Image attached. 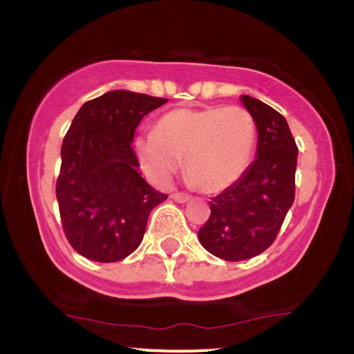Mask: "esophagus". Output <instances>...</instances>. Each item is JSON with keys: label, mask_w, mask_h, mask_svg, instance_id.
Listing matches in <instances>:
<instances>
[{"label": "esophagus", "mask_w": 354, "mask_h": 354, "mask_svg": "<svg viewBox=\"0 0 354 354\" xmlns=\"http://www.w3.org/2000/svg\"><path fill=\"white\" fill-rule=\"evenodd\" d=\"M171 200L176 201V203H188L189 196H188V194H183V193H173Z\"/></svg>", "instance_id": "esophagus-1"}]
</instances>
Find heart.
I'll list each match as a JSON object with an SVG mask.
<instances>
[{
  "instance_id": "obj_1",
  "label": "heart",
  "mask_w": 354,
  "mask_h": 354,
  "mask_svg": "<svg viewBox=\"0 0 354 354\" xmlns=\"http://www.w3.org/2000/svg\"><path fill=\"white\" fill-rule=\"evenodd\" d=\"M256 124L239 106L178 108L158 120L153 135L136 138L141 168L158 185H168L185 161L191 186L221 193L243 178L253 160Z\"/></svg>"
}]
</instances>
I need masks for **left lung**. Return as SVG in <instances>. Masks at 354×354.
<instances>
[{"mask_svg":"<svg viewBox=\"0 0 354 354\" xmlns=\"http://www.w3.org/2000/svg\"><path fill=\"white\" fill-rule=\"evenodd\" d=\"M258 129L256 158L239 181L209 201L198 239L211 254L243 261L261 254L279 233L295 201L298 148L288 121L263 101L241 96Z\"/></svg>","mask_w":354,"mask_h":354,"instance_id":"left-lung-1","label":"left lung"}]
</instances>
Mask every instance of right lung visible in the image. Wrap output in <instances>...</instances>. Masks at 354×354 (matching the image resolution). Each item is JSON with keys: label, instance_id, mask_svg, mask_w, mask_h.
Returning <instances> with one entry per match:
<instances>
[{"label": "right lung", "instance_id": "right-lung-1", "mask_svg": "<svg viewBox=\"0 0 354 354\" xmlns=\"http://www.w3.org/2000/svg\"><path fill=\"white\" fill-rule=\"evenodd\" d=\"M166 101L108 91L80 108L64 136L56 183L59 216L70 245L91 261L116 263L131 254L151 209L168 198L141 178L131 148L140 121Z\"/></svg>", "mask_w": 354, "mask_h": 354}]
</instances>
